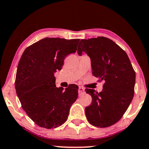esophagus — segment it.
Masks as SVG:
<instances>
[{"label":"esophagus","instance_id":"34e87169","mask_svg":"<svg viewBox=\"0 0 149 149\" xmlns=\"http://www.w3.org/2000/svg\"><path fill=\"white\" fill-rule=\"evenodd\" d=\"M84 93V89L82 87H79L78 88V93H79V95H82Z\"/></svg>","mask_w":149,"mask_h":149}]
</instances>
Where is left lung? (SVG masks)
Listing matches in <instances>:
<instances>
[{"label":"left lung","mask_w":149,"mask_h":149,"mask_svg":"<svg viewBox=\"0 0 149 149\" xmlns=\"http://www.w3.org/2000/svg\"><path fill=\"white\" fill-rule=\"evenodd\" d=\"M85 52L91 58L92 73L104 81L98 93L86 88L92 97L85 108L90 124L99 128L111 126L121 119L134 95L135 72L127 53L108 38L99 36L79 42L78 54Z\"/></svg>","instance_id":"8db88e82"}]
</instances>
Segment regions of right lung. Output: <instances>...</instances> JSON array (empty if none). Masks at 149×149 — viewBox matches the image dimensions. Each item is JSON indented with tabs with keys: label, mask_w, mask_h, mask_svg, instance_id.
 Instances as JSON below:
<instances>
[{
	"label": "right lung",
	"mask_w": 149,
	"mask_h": 149,
	"mask_svg": "<svg viewBox=\"0 0 149 149\" xmlns=\"http://www.w3.org/2000/svg\"><path fill=\"white\" fill-rule=\"evenodd\" d=\"M80 39L45 38L24 51L18 63L15 88L22 108L39 127L54 129L67 121L76 100L78 86L56 87V70L69 54L76 53Z\"/></svg>",
	"instance_id": "1"
}]
</instances>
